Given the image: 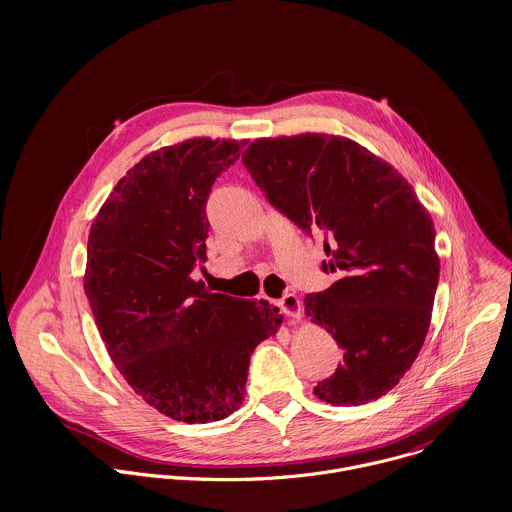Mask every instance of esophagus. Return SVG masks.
I'll return each mask as SVG.
<instances>
[{
  "label": "esophagus",
  "instance_id": "34e87169",
  "mask_svg": "<svg viewBox=\"0 0 512 512\" xmlns=\"http://www.w3.org/2000/svg\"><path fill=\"white\" fill-rule=\"evenodd\" d=\"M278 307L282 309L284 315L293 317V319H299L301 317V301L297 299V295L293 293H286L280 301H278Z\"/></svg>",
  "mask_w": 512,
  "mask_h": 512
}]
</instances>
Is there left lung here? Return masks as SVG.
Returning <instances> with one entry per match:
<instances>
[{"label": "left lung", "instance_id": "left-lung-1", "mask_svg": "<svg viewBox=\"0 0 512 512\" xmlns=\"http://www.w3.org/2000/svg\"><path fill=\"white\" fill-rule=\"evenodd\" d=\"M242 161L274 209L309 236L325 234L321 270L337 282L303 303L343 361L315 396L335 406L380 398L428 335L439 280L430 213L392 165L341 136L262 138Z\"/></svg>", "mask_w": 512, "mask_h": 512}]
</instances>
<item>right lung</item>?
I'll use <instances>...</instances> for the list:
<instances>
[{"mask_svg": "<svg viewBox=\"0 0 512 512\" xmlns=\"http://www.w3.org/2000/svg\"><path fill=\"white\" fill-rule=\"evenodd\" d=\"M246 142L195 138L161 147L118 181L90 226L84 293L110 359L149 406L207 424L244 400L252 351L280 309L209 292L207 199Z\"/></svg>", "mask_w": 512, "mask_h": 512, "instance_id": "1", "label": "right lung"}]
</instances>
